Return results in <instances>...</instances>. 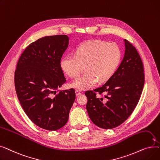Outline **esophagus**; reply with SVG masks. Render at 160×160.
<instances>
[{
  "instance_id": "obj_1",
  "label": "esophagus",
  "mask_w": 160,
  "mask_h": 160,
  "mask_svg": "<svg viewBox=\"0 0 160 160\" xmlns=\"http://www.w3.org/2000/svg\"><path fill=\"white\" fill-rule=\"evenodd\" d=\"M75 93H76V95H77V97L78 96H79V95H80L82 93H81V92L80 91H79L78 90H76L75 91Z\"/></svg>"
}]
</instances>
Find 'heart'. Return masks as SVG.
Here are the masks:
<instances>
[{
    "label": "heart",
    "mask_w": 160,
    "mask_h": 160,
    "mask_svg": "<svg viewBox=\"0 0 160 160\" xmlns=\"http://www.w3.org/2000/svg\"><path fill=\"white\" fill-rule=\"evenodd\" d=\"M122 53L114 43L101 40L87 42L78 47L74 55L63 57L61 69L68 77H78L85 67L86 73L71 83V87L77 90H86L105 82L115 74L121 61Z\"/></svg>",
    "instance_id": "1"
}]
</instances>
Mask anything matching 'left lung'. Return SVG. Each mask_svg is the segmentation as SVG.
Instances as JSON below:
<instances>
[{"instance_id": "1", "label": "left lung", "mask_w": 160, "mask_h": 160, "mask_svg": "<svg viewBox=\"0 0 160 160\" xmlns=\"http://www.w3.org/2000/svg\"><path fill=\"white\" fill-rule=\"evenodd\" d=\"M124 58L115 74L102 86L85 92L89 118L104 129L115 128L128 118L144 86V69L140 56L128 40L124 39ZM96 92L107 95L102 98L97 97Z\"/></svg>"}]
</instances>
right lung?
I'll return each mask as SVG.
<instances>
[{"mask_svg": "<svg viewBox=\"0 0 160 160\" xmlns=\"http://www.w3.org/2000/svg\"><path fill=\"white\" fill-rule=\"evenodd\" d=\"M69 42L66 35L33 42L22 53L15 71V91L23 110L33 123L47 130L64 127L76 97L72 88L58 90L66 82L60 62Z\"/></svg>", "mask_w": 160, "mask_h": 160, "instance_id": "obj_1", "label": "right lung"}]
</instances>
